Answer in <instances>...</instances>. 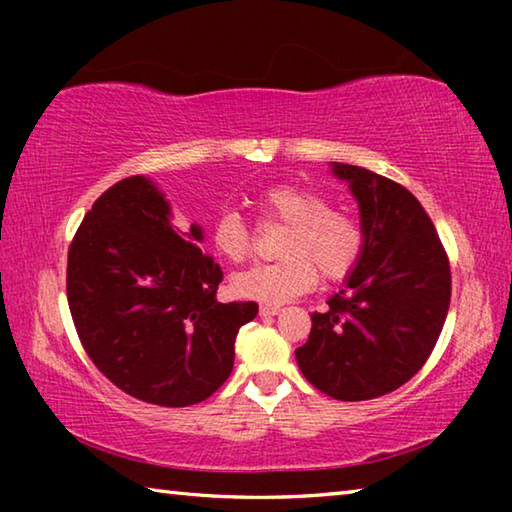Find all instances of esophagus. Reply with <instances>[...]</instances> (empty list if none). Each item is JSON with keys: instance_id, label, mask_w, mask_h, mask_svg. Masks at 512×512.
I'll return each mask as SVG.
<instances>
[{"instance_id": "esophagus-1", "label": "esophagus", "mask_w": 512, "mask_h": 512, "mask_svg": "<svg viewBox=\"0 0 512 512\" xmlns=\"http://www.w3.org/2000/svg\"><path fill=\"white\" fill-rule=\"evenodd\" d=\"M275 314H280V307L277 305H262L259 307V316H275Z\"/></svg>"}]
</instances>
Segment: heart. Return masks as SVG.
I'll return each mask as SVG.
<instances>
[{
    "instance_id": "heart-1",
    "label": "heart",
    "mask_w": 512,
    "mask_h": 512,
    "mask_svg": "<svg viewBox=\"0 0 512 512\" xmlns=\"http://www.w3.org/2000/svg\"><path fill=\"white\" fill-rule=\"evenodd\" d=\"M266 221L287 225L280 241L284 259L255 264L232 275L230 287L241 298L282 305L314 289L318 271L327 280H341L359 264L363 230L350 214L329 207L323 196L293 185L268 187L257 198ZM210 244L232 264L253 253V235L237 210L225 207L212 219Z\"/></svg>"
}]
</instances>
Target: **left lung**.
<instances>
[{"instance_id": "obj_1", "label": "left lung", "mask_w": 512, "mask_h": 512, "mask_svg": "<svg viewBox=\"0 0 512 512\" xmlns=\"http://www.w3.org/2000/svg\"><path fill=\"white\" fill-rule=\"evenodd\" d=\"M332 173L359 203L363 253L329 309L311 316L296 359L318 391L361 402L400 388L429 359L447 318L452 273L409 189L354 164L332 162Z\"/></svg>"}]
</instances>
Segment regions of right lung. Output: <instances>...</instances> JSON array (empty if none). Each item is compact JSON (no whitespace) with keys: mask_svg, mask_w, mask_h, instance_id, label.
<instances>
[{"mask_svg":"<svg viewBox=\"0 0 512 512\" xmlns=\"http://www.w3.org/2000/svg\"><path fill=\"white\" fill-rule=\"evenodd\" d=\"M203 228L180 230L151 178L119 180L94 201L67 255V302L88 357L121 391L158 406L210 397L235 366L257 302H216L219 264Z\"/></svg>","mask_w":512,"mask_h":512,"instance_id":"add662e5","label":"right lung"}]
</instances>
